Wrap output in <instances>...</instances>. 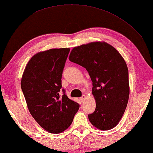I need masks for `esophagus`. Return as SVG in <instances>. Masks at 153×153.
<instances>
[{
  "label": "esophagus",
  "mask_w": 153,
  "mask_h": 153,
  "mask_svg": "<svg viewBox=\"0 0 153 153\" xmlns=\"http://www.w3.org/2000/svg\"><path fill=\"white\" fill-rule=\"evenodd\" d=\"M85 96L83 95L82 96V97L79 98V100H80L82 101V102H83L84 100H85Z\"/></svg>",
  "instance_id": "obj_1"
}]
</instances>
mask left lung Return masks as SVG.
I'll return each mask as SVG.
<instances>
[{"instance_id": "left-lung-1", "label": "left lung", "mask_w": 153, "mask_h": 153, "mask_svg": "<svg viewBox=\"0 0 153 153\" xmlns=\"http://www.w3.org/2000/svg\"><path fill=\"white\" fill-rule=\"evenodd\" d=\"M69 60L85 68L92 81L95 111L88 115L91 124L108 130L119 123L128 105V69L120 53L105 42L75 47Z\"/></svg>"}]
</instances>
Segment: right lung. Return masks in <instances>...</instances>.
Masks as SVG:
<instances>
[{
	"label": "right lung",
	"instance_id": "1",
	"mask_svg": "<svg viewBox=\"0 0 153 153\" xmlns=\"http://www.w3.org/2000/svg\"><path fill=\"white\" fill-rule=\"evenodd\" d=\"M69 48H55L34 55L23 72L21 87L30 113L51 133H60L72 123L79 105L62 90V76Z\"/></svg>",
	"mask_w": 153,
	"mask_h": 153
}]
</instances>
